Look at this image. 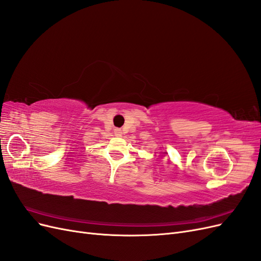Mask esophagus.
Here are the masks:
<instances>
[{"label":"esophagus","instance_id":"obj_1","mask_svg":"<svg viewBox=\"0 0 261 261\" xmlns=\"http://www.w3.org/2000/svg\"><path fill=\"white\" fill-rule=\"evenodd\" d=\"M114 134H115V136H117V137H120V136H122V129L121 128H115L114 129Z\"/></svg>","mask_w":261,"mask_h":261}]
</instances>
